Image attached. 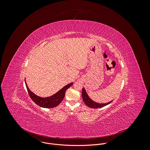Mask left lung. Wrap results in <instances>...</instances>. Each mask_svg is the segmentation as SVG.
I'll return each mask as SVG.
<instances>
[{"instance_id": "1", "label": "left lung", "mask_w": 150, "mask_h": 150, "mask_svg": "<svg viewBox=\"0 0 150 150\" xmlns=\"http://www.w3.org/2000/svg\"><path fill=\"white\" fill-rule=\"evenodd\" d=\"M81 96H82L83 100L84 103L86 104V105H87L88 107H89L90 108H93L103 107L110 104L113 101V100H112V101H111L108 103H98L95 102L89 97L88 95L87 94V93L84 87H83Z\"/></svg>"}]
</instances>
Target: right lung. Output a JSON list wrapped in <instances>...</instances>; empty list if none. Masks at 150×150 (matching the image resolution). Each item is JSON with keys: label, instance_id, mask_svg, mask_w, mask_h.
Returning <instances> with one entry per match:
<instances>
[{"label": "right lung", "instance_id": "obj_1", "mask_svg": "<svg viewBox=\"0 0 150 150\" xmlns=\"http://www.w3.org/2000/svg\"><path fill=\"white\" fill-rule=\"evenodd\" d=\"M25 84L30 98L37 105L41 107L50 108L57 106L63 101L66 90L73 85V83H71L65 86L54 94L47 97H41L36 95L29 88L26 81Z\"/></svg>", "mask_w": 150, "mask_h": 150}]
</instances>
